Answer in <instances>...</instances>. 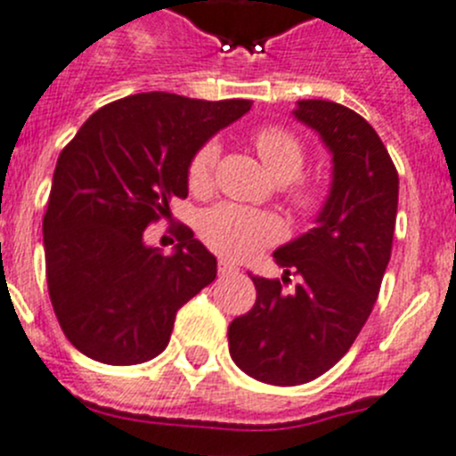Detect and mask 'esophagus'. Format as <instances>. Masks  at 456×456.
Instances as JSON below:
<instances>
[{
	"label": "esophagus",
	"instance_id": "obj_1",
	"mask_svg": "<svg viewBox=\"0 0 456 456\" xmlns=\"http://www.w3.org/2000/svg\"><path fill=\"white\" fill-rule=\"evenodd\" d=\"M218 273L223 274H232V273H238V268L233 264H229V261H224V258H220V264H218Z\"/></svg>",
	"mask_w": 456,
	"mask_h": 456
}]
</instances>
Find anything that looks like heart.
<instances>
[{
    "instance_id": "obj_1",
    "label": "heart",
    "mask_w": 456,
    "mask_h": 456,
    "mask_svg": "<svg viewBox=\"0 0 456 456\" xmlns=\"http://www.w3.org/2000/svg\"><path fill=\"white\" fill-rule=\"evenodd\" d=\"M258 157L265 163L277 182L289 183L286 200L290 208L302 218H314L325 208L330 191L322 182L315 179H302L305 172L306 151L305 141L279 125L258 126L252 136ZM220 159L218 141H207L188 161L186 182L195 195H204L213 188L216 179V166ZM284 233V224L279 223L277 216L254 208L240 207V204L224 202L211 207L200 218V236L204 243L216 254L224 258H248L258 249L277 243Z\"/></svg>"
}]
</instances>
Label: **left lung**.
I'll use <instances>...</instances> for the list:
<instances>
[{
    "label": "left lung",
    "instance_id": "8db88e82",
    "mask_svg": "<svg viewBox=\"0 0 456 456\" xmlns=\"http://www.w3.org/2000/svg\"><path fill=\"white\" fill-rule=\"evenodd\" d=\"M295 118L334 154V186L318 224L274 252L281 279L249 274L256 302L229 325V354L249 377L297 387L336 366L366 325L387 273L397 170L377 131L336 102L302 100ZM290 276L298 284L290 291Z\"/></svg>",
    "mask_w": 456,
    "mask_h": 456
}]
</instances>
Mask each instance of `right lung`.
<instances>
[{"label":"right lung","instance_id":"obj_1","mask_svg":"<svg viewBox=\"0 0 456 456\" xmlns=\"http://www.w3.org/2000/svg\"><path fill=\"white\" fill-rule=\"evenodd\" d=\"M249 106L138 93L95 110L63 147L43 218L45 268L61 330L86 356L154 359L177 311L216 279V256L191 227H175L172 256L145 245V229L186 200L192 154Z\"/></svg>","mask_w":456,"mask_h":456}]
</instances>
